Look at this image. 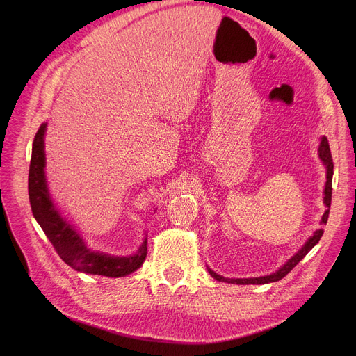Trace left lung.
I'll return each instance as SVG.
<instances>
[{
  "label": "left lung",
  "mask_w": 356,
  "mask_h": 356,
  "mask_svg": "<svg viewBox=\"0 0 356 356\" xmlns=\"http://www.w3.org/2000/svg\"><path fill=\"white\" fill-rule=\"evenodd\" d=\"M319 159L322 160L325 168H326V183H325V189H323V203L325 207L327 208L325 211V213L322 215L321 219V225H326L327 218H329V208H330V200H332V177H333V161H332V154H330V148H329V143L326 137H322L321 140V145H319ZM323 235V229H316L313 232V235L305 242V245L298 250L286 264H283L280 267L275 273H271L268 275H263V277H251V278H227L220 274H216L215 271H212L208 267L209 274L218 280V282H223V283H231V284H268V283H274L282 280L283 277H286L300 261L307 255V252L319 242V239Z\"/></svg>",
  "instance_id": "8db88e82"
}]
</instances>
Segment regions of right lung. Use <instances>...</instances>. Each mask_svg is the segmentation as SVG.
Masks as SVG:
<instances>
[{
  "label": "right lung",
  "instance_id": "obj_1",
  "mask_svg": "<svg viewBox=\"0 0 356 356\" xmlns=\"http://www.w3.org/2000/svg\"><path fill=\"white\" fill-rule=\"evenodd\" d=\"M46 129L47 122H43L33 141L29 170V197L33 216L39 222L56 252L69 267L86 274L125 277L137 271L147 257V235L134 254L121 257L95 251L88 247L81 232L59 211L50 195L44 172Z\"/></svg>",
  "mask_w": 356,
  "mask_h": 356
}]
</instances>
